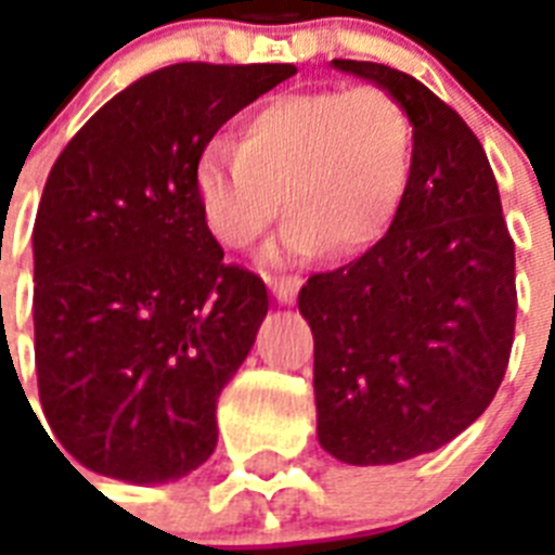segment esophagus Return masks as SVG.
<instances>
[{"label":"esophagus","mask_w":555,"mask_h":555,"mask_svg":"<svg viewBox=\"0 0 555 555\" xmlns=\"http://www.w3.org/2000/svg\"><path fill=\"white\" fill-rule=\"evenodd\" d=\"M268 287L273 291L282 305H294L296 302V294H299V287H302V279L299 276H268Z\"/></svg>","instance_id":"34e87169"}]
</instances>
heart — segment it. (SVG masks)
I'll list each match as a JSON object with an SVG mask.
<instances>
[{"label":"heart","mask_w":555,"mask_h":555,"mask_svg":"<svg viewBox=\"0 0 555 555\" xmlns=\"http://www.w3.org/2000/svg\"><path fill=\"white\" fill-rule=\"evenodd\" d=\"M412 178V117L379 86L276 94L244 117L238 143H204L192 164L201 216L230 250L259 242L285 198L270 261L360 256L391 230Z\"/></svg>","instance_id":"b5f03b06"}]
</instances>
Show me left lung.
<instances>
[{
  "mask_svg": "<svg viewBox=\"0 0 555 555\" xmlns=\"http://www.w3.org/2000/svg\"><path fill=\"white\" fill-rule=\"evenodd\" d=\"M331 65L403 103L414 178L374 247L299 291L317 438L343 464H400L447 447L499 391L516 331V244L487 152L455 108L388 65Z\"/></svg>",
  "mask_w": 555,
  "mask_h": 555,
  "instance_id": "left-lung-1",
  "label": "left lung"
}]
</instances>
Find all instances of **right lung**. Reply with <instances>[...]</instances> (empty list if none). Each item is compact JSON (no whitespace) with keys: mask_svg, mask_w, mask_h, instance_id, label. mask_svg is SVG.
Returning a JSON list of instances; mask_svg holds the SVG:
<instances>
[{"mask_svg":"<svg viewBox=\"0 0 555 555\" xmlns=\"http://www.w3.org/2000/svg\"><path fill=\"white\" fill-rule=\"evenodd\" d=\"M294 74L287 63L158 68L91 115L51 167L34 221L39 403L91 473L167 483L212 455L218 395L250 354L268 287L224 264L192 164Z\"/></svg>","mask_w":555,"mask_h":555,"instance_id":"add662e5","label":"right lung"}]
</instances>
